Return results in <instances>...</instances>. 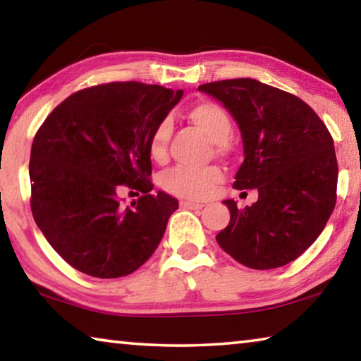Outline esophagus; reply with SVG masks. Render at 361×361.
<instances>
[{
    "instance_id": "34e87169",
    "label": "esophagus",
    "mask_w": 361,
    "mask_h": 361,
    "mask_svg": "<svg viewBox=\"0 0 361 361\" xmlns=\"http://www.w3.org/2000/svg\"><path fill=\"white\" fill-rule=\"evenodd\" d=\"M180 205L183 209H189V210H200L202 209V204H195V202H188V200H181Z\"/></svg>"
}]
</instances>
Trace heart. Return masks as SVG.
Instances as JSON below:
<instances>
[{"label":"heart","mask_w":361,"mask_h":361,"mask_svg":"<svg viewBox=\"0 0 361 361\" xmlns=\"http://www.w3.org/2000/svg\"><path fill=\"white\" fill-rule=\"evenodd\" d=\"M186 118L189 122L202 130L210 142L224 145L232 135V121L228 111L218 103L200 100L188 109ZM170 138L169 121H161L152 129L148 138L149 157L156 162H162L167 156V145ZM223 178L221 170L207 167L200 170L176 167L162 176V186L166 191L186 199H205L210 195Z\"/></svg>","instance_id":"heart-1"}]
</instances>
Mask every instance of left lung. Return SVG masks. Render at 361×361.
<instances>
[{
	"label": "left lung",
	"mask_w": 361,
	"mask_h": 361,
	"mask_svg": "<svg viewBox=\"0 0 361 361\" xmlns=\"http://www.w3.org/2000/svg\"><path fill=\"white\" fill-rule=\"evenodd\" d=\"M239 126L243 162L235 189H258L252 207L223 204L231 221L218 245L240 264L276 269L301 256L325 229L336 205L338 161L326 126L307 103L256 79L199 85Z\"/></svg>",
	"instance_id": "1"
}]
</instances>
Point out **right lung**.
Here are the masks:
<instances>
[{
    "instance_id": "1",
    "label": "right lung",
    "mask_w": 361,
    "mask_h": 361,
    "mask_svg": "<svg viewBox=\"0 0 361 361\" xmlns=\"http://www.w3.org/2000/svg\"><path fill=\"white\" fill-rule=\"evenodd\" d=\"M183 90L109 82L79 90L47 116L30 156L33 218L78 271L129 276L156 252L178 200L152 194L148 138ZM140 193L133 209L117 192Z\"/></svg>"
}]
</instances>
